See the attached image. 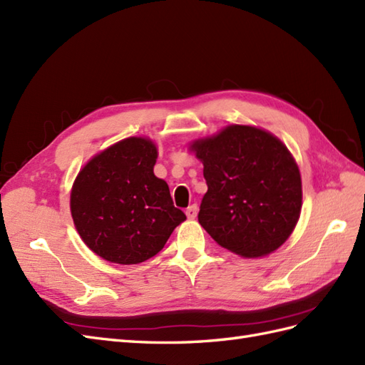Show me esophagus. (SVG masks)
<instances>
[{
	"mask_svg": "<svg viewBox=\"0 0 365 365\" xmlns=\"http://www.w3.org/2000/svg\"><path fill=\"white\" fill-rule=\"evenodd\" d=\"M197 213H198V206H197V204H192V206H189L187 209H185V215H187V218H190V220L197 218Z\"/></svg>",
	"mask_w": 365,
	"mask_h": 365,
	"instance_id": "1",
	"label": "esophagus"
}]
</instances>
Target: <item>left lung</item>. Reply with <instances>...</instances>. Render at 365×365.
Listing matches in <instances>:
<instances>
[{
	"mask_svg": "<svg viewBox=\"0 0 365 365\" xmlns=\"http://www.w3.org/2000/svg\"><path fill=\"white\" fill-rule=\"evenodd\" d=\"M207 192L198 221L227 251L242 257L274 252L294 230L302 209L299 167L271 133L229 125L190 145Z\"/></svg>",
	"mask_w": 365,
	"mask_h": 365,
	"instance_id": "obj_1",
	"label": "left lung"
}]
</instances>
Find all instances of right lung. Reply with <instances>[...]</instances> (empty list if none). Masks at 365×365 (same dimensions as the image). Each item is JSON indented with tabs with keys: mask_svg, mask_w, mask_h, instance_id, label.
<instances>
[{
	"mask_svg": "<svg viewBox=\"0 0 365 365\" xmlns=\"http://www.w3.org/2000/svg\"><path fill=\"white\" fill-rule=\"evenodd\" d=\"M158 150L147 138H127L96 155L71 190L78 235L103 260L136 264L152 259L185 220L164 180L153 173Z\"/></svg>",
	"mask_w": 365,
	"mask_h": 365,
	"instance_id": "1",
	"label": "right lung"
}]
</instances>
